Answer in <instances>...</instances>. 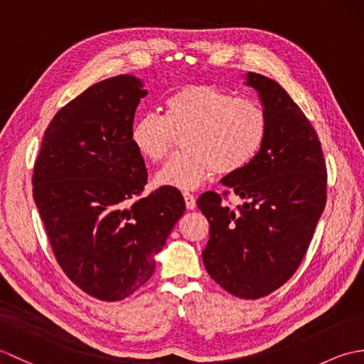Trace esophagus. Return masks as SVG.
Segmentation results:
<instances>
[{
	"instance_id": "obj_1",
	"label": "esophagus",
	"mask_w": 364,
	"mask_h": 364,
	"mask_svg": "<svg viewBox=\"0 0 364 364\" xmlns=\"http://www.w3.org/2000/svg\"><path fill=\"white\" fill-rule=\"evenodd\" d=\"M183 197H184V202H186V208L188 210H194L196 208V197L192 196V194H189V192H184L183 194Z\"/></svg>"
}]
</instances>
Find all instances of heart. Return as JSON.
<instances>
[{"label": "heart", "mask_w": 364, "mask_h": 364, "mask_svg": "<svg viewBox=\"0 0 364 364\" xmlns=\"http://www.w3.org/2000/svg\"><path fill=\"white\" fill-rule=\"evenodd\" d=\"M181 137L183 151L158 170L161 188L191 191L214 172L233 175L258 156L267 137V115L249 98L206 84H191L166 100V117L146 112L131 128V142L150 162L164 159Z\"/></svg>", "instance_id": "1"}]
</instances>
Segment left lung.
Wrapping results in <instances>:
<instances>
[{
    "label": "left lung",
    "mask_w": 364,
    "mask_h": 364,
    "mask_svg": "<svg viewBox=\"0 0 364 364\" xmlns=\"http://www.w3.org/2000/svg\"><path fill=\"white\" fill-rule=\"evenodd\" d=\"M267 115V137L241 172L223 188L244 200L237 210L215 192L197 200L210 220L202 253L213 280L241 299H259L289 280L310 245L327 202V172L319 137L280 84L245 73Z\"/></svg>",
    "instance_id": "left-lung-1"
}]
</instances>
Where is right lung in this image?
Here are the masks:
<instances>
[{"label":"right lung","mask_w":364,"mask_h":364,"mask_svg":"<svg viewBox=\"0 0 364 364\" xmlns=\"http://www.w3.org/2000/svg\"><path fill=\"white\" fill-rule=\"evenodd\" d=\"M142 80L100 81L54 115L33 175L34 202L65 275L89 296L115 301L149 282L178 219L180 191L146 184L144 159L131 142Z\"/></svg>","instance_id":"right-lung-1"}]
</instances>
